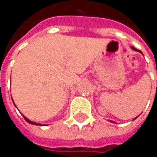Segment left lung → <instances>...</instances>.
Listing matches in <instances>:
<instances>
[{
    "label": "left lung",
    "instance_id": "1",
    "mask_svg": "<svg viewBox=\"0 0 157 157\" xmlns=\"http://www.w3.org/2000/svg\"><path fill=\"white\" fill-rule=\"evenodd\" d=\"M133 48V49H134V50H135V51H138V52H140V51H139V50H137V49H136V48L135 47H132Z\"/></svg>",
    "mask_w": 157,
    "mask_h": 157
}]
</instances>
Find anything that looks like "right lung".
I'll use <instances>...</instances> for the list:
<instances>
[{
	"mask_svg": "<svg viewBox=\"0 0 157 157\" xmlns=\"http://www.w3.org/2000/svg\"><path fill=\"white\" fill-rule=\"evenodd\" d=\"M23 117H24V119L26 120V122H28L29 124H35V125H38V124H37V123H34V122H32V121H30V120H29V119H27V118H26L25 116H23ZM39 125H40V124H39Z\"/></svg>",
	"mask_w": 157,
	"mask_h": 157,
	"instance_id": "1",
	"label": "right lung"
}]
</instances>
